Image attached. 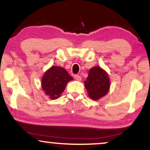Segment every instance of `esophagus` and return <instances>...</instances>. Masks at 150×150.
<instances>
[{
  "label": "esophagus",
  "instance_id": "obj_1",
  "mask_svg": "<svg viewBox=\"0 0 150 150\" xmlns=\"http://www.w3.org/2000/svg\"><path fill=\"white\" fill-rule=\"evenodd\" d=\"M74 77H75V80H77V81H80L81 80H82V79H81V77L80 76V75H75Z\"/></svg>",
  "mask_w": 150,
  "mask_h": 150
}]
</instances>
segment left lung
Here are the masks:
<instances>
[{
  "mask_svg": "<svg viewBox=\"0 0 150 150\" xmlns=\"http://www.w3.org/2000/svg\"><path fill=\"white\" fill-rule=\"evenodd\" d=\"M84 83L89 97L94 101L104 97L109 90L110 80L108 74L99 66L89 70L88 77Z\"/></svg>",
  "mask_w": 150,
  "mask_h": 150,
  "instance_id": "obj_1",
  "label": "left lung"
}]
</instances>
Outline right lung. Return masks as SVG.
Masks as SVG:
<instances>
[{
  "mask_svg": "<svg viewBox=\"0 0 150 150\" xmlns=\"http://www.w3.org/2000/svg\"><path fill=\"white\" fill-rule=\"evenodd\" d=\"M73 80V77L64 68L54 65L43 75L42 87L50 99H56L65 90L67 83Z\"/></svg>",
  "mask_w": 150,
  "mask_h": 150,
  "instance_id": "obj_1",
  "label": "right lung"
}]
</instances>
